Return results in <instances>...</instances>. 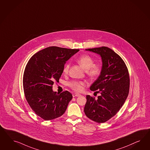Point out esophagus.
I'll return each instance as SVG.
<instances>
[{
  "label": "esophagus",
  "instance_id": "1",
  "mask_svg": "<svg viewBox=\"0 0 150 150\" xmlns=\"http://www.w3.org/2000/svg\"><path fill=\"white\" fill-rule=\"evenodd\" d=\"M80 95L79 94V93H73V97H79L80 96Z\"/></svg>",
  "mask_w": 150,
  "mask_h": 150
}]
</instances>
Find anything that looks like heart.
I'll list each match as a JSON object with an SVG mask.
<instances>
[{
  "label": "heart",
  "instance_id": "heart-1",
  "mask_svg": "<svg viewBox=\"0 0 150 150\" xmlns=\"http://www.w3.org/2000/svg\"><path fill=\"white\" fill-rule=\"evenodd\" d=\"M77 62L84 69L86 70V73L88 76L92 79L98 77L102 71V65L101 64L95 63V60L90 55L87 54L83 55L80 57ZM70 68V63H67L64 67V74H67L69 72ZM69 86L74 91L81 92L83 90V87L86 85L84 81L73 80L68 83Z\"/></svg>",
  "mask_w": 150,
  "mask_h": 150
}]
</instances>
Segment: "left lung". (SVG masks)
<instances>
[{
    "mask_svg": "<svg viewBox=\"0 0 150 150\" xmlns=\"http://www.w3.org/2000/svg\"><path fill=\"white\" fill-rule=\"evenodd\" d=\"M100 55L102 71L91 87V91L100 93L97 99L86 96L84 112L97 123L106 122L119 111L129 95L130 77L122 58L107 47L87 49Z\"/></svg>",
    "mask_w": 150,
    "mask_h": 150,
    "instance_id": "8db88e82",
    "label": "left lung"
}]
</instances>
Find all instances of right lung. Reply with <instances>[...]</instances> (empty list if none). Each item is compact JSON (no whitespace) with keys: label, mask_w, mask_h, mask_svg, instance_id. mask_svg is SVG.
<instances>
[{"label":"right lung","mask_w":150,"mask_h":150,"mask_svg":"<svg viewBox=\"0 0 150 150\" xmlns=\"http://www.w3.org/2000/svg\"><path fill=\"white\" fill-rule=\"evenodd\" d=\"M79 50L50 47L38 52L28 60L23 76L25 98L31 109L45 120L63 114L73 96L69 91L52 90L59 81L66 62Z\"/></svg>","instance_id":"right-lung-1"}]
</instances>
